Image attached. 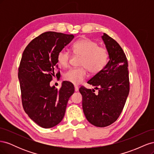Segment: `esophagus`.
Returning <instances> with one entry per match:
<instances>
[{
    "instance_id": "1",
    "label": "esophagus",
    "mask_w": 154,
    "mask_h": 154,
    "mask_svg": "<svg viewBox=\"0 0 154 154\" xmlns=\"http://www.w3.org/2000/svg\"><path fill=\"white\" fill-rule=\"evenodd\" d=\"M78 89H79L77 85H74V90H75V91H76V92L78 91Z\"/></svg>"
}]
</instances>
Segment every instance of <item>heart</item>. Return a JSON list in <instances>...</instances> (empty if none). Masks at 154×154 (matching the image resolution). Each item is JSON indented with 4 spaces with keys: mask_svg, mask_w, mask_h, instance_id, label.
<instances>
[{
    "mask_svg": "<svg viewBox=\"0 0 154 154\" xmlns=\"http://www.w3.org/2000/svg\"><path fill=\"white\" fill-rule=\"evenodd\" d=\"M73 53L80 56V66L77 68L70 69L63 74V79L73 84L81 83L87 76V71L92 74L100 72L106 66L109 60V53L103 47L89 38H83L74 43L72 47ZM71 54L66 50L60 51L57 54V62L60 66H68Z\"/></svg>",
    "mask_w": 154,
    "mask_h": 154,
    "instance_id": "heart-1",
    "label": "heart"
}]
</instances>
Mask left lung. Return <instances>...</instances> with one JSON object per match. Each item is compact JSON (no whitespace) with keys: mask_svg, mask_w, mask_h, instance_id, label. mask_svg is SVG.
Wrapping results in <instances>:
<instances>
[{"mask_svg":"<svg viewBox=\"0 0 154 154\" xmlns=\"http://www.w3.org/2000/svg\"><path fill=\"white\" fill-rule=\"evenodd\" d=\"M109 55L104 69L87 82L98 90L82 87L83 110L88 122L97 127H105L118 119L130 91L128 62L119 44L108 35L101 36Z\"/></svg>","mask_w":154,"mask_h":154,"instance_id":"1","label":"left lung"}]
</instances>
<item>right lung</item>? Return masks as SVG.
<instances>
[{"label": "right lung", "mask_w": 154, "mask_h": 154, "mask_svg": "<svg viewBox=\"0 0 154 154\" xmlns=\"http://www.w3.org/2000/svg\"><path fill=\"white\" fill-rule=\"evenodd\" d=\"M74 37L45 32L32 40L23 52L18 74L22 106L29 117L42 128L53 127L62 122L74 92V85L66 81L59 90L50 86L54 70L58 69L57 54Z\"/></svg>", "instance_id": "add662e5"}]
</instances>
